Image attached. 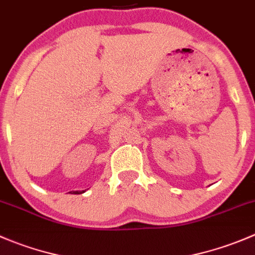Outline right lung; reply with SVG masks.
<instances>
[{"label":"right lung","mask_w":255,"mask_h":255,"mask_svg":"<svg viewBox=\"0 0 255 255\" xmlns=\"http://www.w3.org/2000/svg\"><path fill=\"white\" fill-rule=\"evenodd\" d=\"M71 194H75V195H79V194H82V192H85V191H70Z\"/></svg>","instance_id":"obj_1"}]
</instances>
